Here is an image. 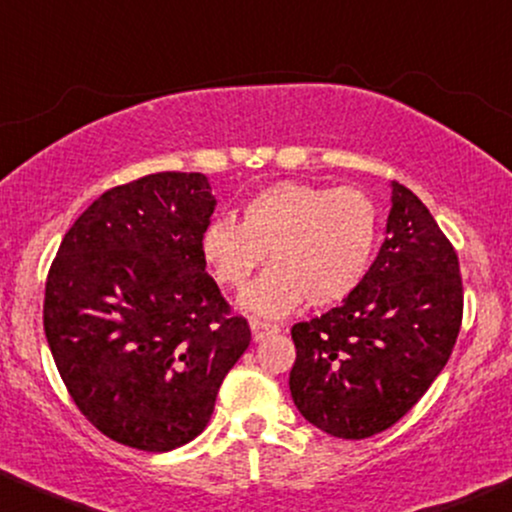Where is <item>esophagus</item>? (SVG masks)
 I'll return each instance as SVG.
<instances>
[{
    "mask_svg": "<svg viewBox=\"0 0 512 512\" xmlns=\"http://www.w3.org/2000/svg\"><path fill=\"white\" fill-rule=\"evenodd\" d=\"M251 332H254V339H256V342H261V339L270 337V334H277V332H280V325H275V323H266V320H258V318H254V320H251Z\"/></svg>",
    "mask_w": 512,
    "mask_h": 512,
    "instance_id": "1",
    "label": "esophagus"
}]
</instances>
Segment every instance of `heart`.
<instances>
[{
    "label": "heart",
    "mask_w": 512,
    "mask_h": 512,
    "mask_svg": "<svg viewBox=\"0 0 512 512\" xmlns=\"http://www.w3.org/2000/svg\"><path fill=\"white\" fill-rule=\"evenodd\" d=\"M380 239V213L363 189L277 182L242 206V223L211 220L201 256L220 285L239 289L270 254V266L242 294L246 311L285 313L308 299L334 306L368 275Z\"/></svg>",
    "instance_id": "heart-1"
}]
</instances>
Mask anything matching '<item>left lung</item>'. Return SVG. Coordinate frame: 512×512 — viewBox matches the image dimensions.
Returning <instances> with one entry per match:
<instances>
[{
  "instance_id": "left-lung-1",
  "label": "left lung",
  "mask_w": 512,
  "mask_h": 512,
  "mask_svg": "<svg viewBox=\"0 0 512 512\" xmlns=\"http://www.w3.org/2000/svg\"><path fill=\"white\" fill-rule=\"evenodd\" d=\"M463 320L458 256L430 208L391 182L387 239L342 306L292 327L294 406L332 437L389 430L449 361Z\"/></svg>"
}]
</instances>
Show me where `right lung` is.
<instances>
[{
	"instance_id": "1",
	"label": "right lung",
	"mask_w": 512,
	"mask_h": 512,
	"mask_svg": "<svg viewBox=\"0 0 512 512\" xmlns=\"http://www.w3.org/2000/svg\"><path fill=\"white\" fill-rule=\"evenodd\" d=\"M213 208L206 175H144L94 201L49 268L54 363L80 413L118 444L163 453L204 432L251 342L201 256Z\"/></svg>"
}]
</instances>
